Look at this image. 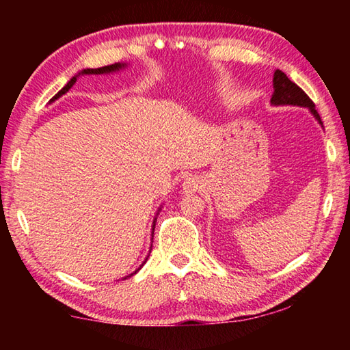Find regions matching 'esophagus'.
<instances>
[{"label":"esophagus","instance_id":"esophagus-1","mask_svg":"<svg viewBox=\"0 0 350 350\" xmlns=\"http://www.w3.org/2000/svg\"><path fill=\"white\" fill-rule=\"evenodd\" d=\"M200 187H202V182H200L199 177L189 176L182 183V191L185 194H193V193H196Z\"/></svg>","mask_w":350,"mask_h":350}]
</instances>
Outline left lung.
I'll return each instance as SVG.
<instances>
[{
	"label": "left lung",
	"instance_id": "1",
	"mask_svg": "<svg viewBox=\"0 0 350 350\" xmlns=\"http://www.w3.org/2000/svg\"><path fill=\"white\" fill-rule=\"evenodd\" d=\"M271 105H292V106H301V108H309L313 117L317 118L319 125H323L321 117L315 109V103L312 102L309 96L301 90V88L293 83L288 77L282 72V70L276 69L273 74V96L270 98Z\"/></svg>",
	"mask_w": 350,
	"mask_h": 350
}]
</instances>
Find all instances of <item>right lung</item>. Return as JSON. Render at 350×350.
<instances>
[{
	"label": "right lung",
	"instance_id": "1",
	"mask_svg": "<svg viewBox=\"0 0 350 350\" xmlns=\"http://www.w3.org/2000/svg\"><path fill=\"white\" fill-rule=\"evenodd\" d=\"M123 68H126L125 63H114V64H109V66H103V68H97V69H83L81 72L74 75L72 79H70V80L66 83V85H64L63 90L58 91V92L55 94V96L51 98V102H55V100L60 98V97L63 96V94H66V92L70 90V88H72V86L75 85V81H77V79H79L80 75H102V74H111V72H117V70H120V69H123ZM51 102H49V103H51ZM159 211H161V208L157 210V215H159ZM156 219H157V217H154V221H152V232H151V234H154V227H156ZM146 259H148V258H146ZM146 259L144 260V264L146 262ZM144 264H142V265H144ZM142 265H140V267H139L137 270L134 271V273H137V271L142 269ZM134 273H131V276H133Z\"/></svg>",
	"mask_w": 350,
	"mask_h": 350
}]
</instances>
